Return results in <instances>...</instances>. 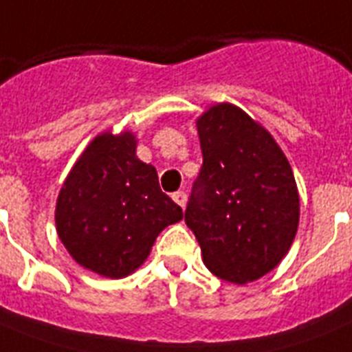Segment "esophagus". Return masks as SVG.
I'll use <instances>...</instances> for the list:
<instances>
[{
  "label": "esophagus",
  "mask_w": 352,
  "mask_h": 352,
  "mask_svg": "<svg viewBox=\"0 0 352 352\" xmlns=\"http://www.w3.org/2000/svg\"><path fill=\"white\" fill-rule=\"evenodd\" d=\"M171 197H173V201H175V203L179 204L181 208H184V206H186L188 197H186V193H184V192H175L173 195H171Z\"/></svg>",
  "instance_id": "34e87169"
}]
</instances>
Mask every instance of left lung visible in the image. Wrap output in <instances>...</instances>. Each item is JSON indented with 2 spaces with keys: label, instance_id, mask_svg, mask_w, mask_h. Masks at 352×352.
<instances>
[{
  "label": "left lung",
  "instance_id": "1",
  "mask_svg": "<svg viewBox=\"0 0 352 352\" xmlns=\"http://www.w3.org/2000/svg\"><path fill=\"white\" fill-rule=\"evenodd\" d=\"M203 168L184 221L217 278L245 285L278 267L300 225L289 160L265 127L234 104L197 118Z\"/></svg>",
  "mask_w": 352,
  "mask_h": 352
}]
</instances>
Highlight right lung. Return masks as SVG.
<instances>
[{"label": "right lung", "mask_w": 352, "mask_h": 352, "mask_svg": "<svg viewBox=\"0 0 352 352\" xmlns=\"http://www.w3.org/2000/svg\"><path fill=\"white\" fill-rule=\"evenodd\" d=\"M182 210L159 186L151 164L137 157L131 131L96 135L58 193L56 232L74 261L104 278H126Z\"/></svg>", "instance_id": "obj_1"}]
</instances>
